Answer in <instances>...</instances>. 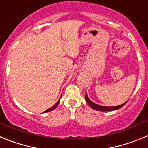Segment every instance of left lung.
I'll list each match as a JSON object with an SVG mask.
<instances>
[{
	"mask_svg": "<svg viewBox=\"0 0 148 148\" xmlns=\"http://www.w3.org/2000/svg\"><path fill=\"white\" fill-rule=\"evenodd\" d=\"M85 99L86 102L88 103V105L91 107L92 108L94 109V110H99V111H110V110H118V109H120V108H122L124 105H126V102H127V101H126V102L123 103V104H122V105H117V106H102V105H97V104L92 102V101L89 99L87 94H86Z\"/></svg>",
	"mask_w": 148,
	"mask_h": 148,
	"instance_id": "1",
	"label": "left lung"
}]
</instances>
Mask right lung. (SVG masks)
<instances>
[{
    "mask_svg": "<svg viewBox=\"0 0 148 148\" xmlns=\"http://www.w3.org/2000/svg\"><path fill=\"white\" fill-rule=\"evenodd\" d=\"M61 97H62V96H61ZM61 97H60V99H61ZM60 99H59V101H57V102L56 103L55 105H53V107H52V108H49V109H47V110H45V111H44V112H43V113H46V112H49V111H51V110H54V109H55L56 108V107H57V105H59V101H60Z\"/></svg>",
    "mask_w": 148,
    "mask_h": 148,
    "instance_id": "obj_1",
    "label": "right lung"
}]
</instances>
